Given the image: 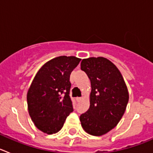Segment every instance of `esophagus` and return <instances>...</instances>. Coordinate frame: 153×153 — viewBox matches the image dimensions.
Returning a JSON list of instances; mask_svg holds the SVG:
<instances>
[{"label": "esophagus", "mask_w": 153, "mask_h": 153, "mask_svg": "<svg viewBox=\"0 0 153 153\" xmlns=\"http://www.w3.org/2000/svg\"><path fill=\"white\" fill-rule=\"evenodd\" d=\"M76 101H77V102H80V101L82 100V97H76Z\"/></svg>", "instance_id": "obj_1"}]
</instances>
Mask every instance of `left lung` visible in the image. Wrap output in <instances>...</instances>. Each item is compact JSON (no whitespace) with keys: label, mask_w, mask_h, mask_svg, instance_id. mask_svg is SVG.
Returning a JSON list of instances; mask_svg holds the SVG:
<instances>
[{"label":"left lung","mask_w":153,"mask_h":153,"mask_svg":"<svg viewBox=\"0 0 153 153\" xmlns=\"http://www.w3.org/2000/svg\"><path fill=\"white\" fill-rule=\"evenodd\" d=\"M81 70L91 83L90 109L80 115L81 125L87 133L102 136L118 124L125 113L129 93L122 74L104 57H90L81 62Z\"/></svg>","instance_id":"1"}]
</instances>
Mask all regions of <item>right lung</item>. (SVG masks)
<instances>
[{"instance_id": "obj_1", "label": "right lung", "mask_w": 153, "mask_h": 153, "mask_svg": "<svg viewBox=\"0 0 153 153\" xmlns=\"http://www.w3.org/2000/svg\"><path fill=\"white\" fill-rule=\"evenodd\" d=\"M81 59L61 56L47 62L39 70L27 92L28 111L36 128L47 134L62 129L74 111L70 97V76Z\"/></svg>"}]
</instances>
